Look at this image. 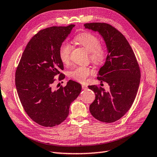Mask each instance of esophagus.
Returning a JSON list of instances; mask_svg holds the SVG:
<instances>
[{"mask_svg":"<svg viewBox=\"0 0 157 157\" xmlns=\"http://www.w3.org/2000/svg\"><path fill=\"white\" fill-rule=\"evenodd\" d=\"M82 89H83V90L86 89H87V86H86V85H82Z\"/></svg>","mask_w":157,"mask_h":157,"instance_id":"34e87169","label":"esophagus"}]
</instances>
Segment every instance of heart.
I'll return each instance as SVG.
<instances>
[{"mask_svg": "<svg viewBox=\"0 0 157 157\" xmlns=\"http://www.w3.org/2000/svg\"><path fill=\"white\" fill-rule=\"evenodd\" d=\"M75 40L90 52V59L96 65H100L105 62L107 57V51L100 44V39L96 35L90 32H83L75 37ZM72 50L71 44L67 41L63 42L60 46L59 57L65 65H68L71 61ZM92 73L93 71L90 68L79 66L69 72V77L76 82L83 83Z\"/></svg>", "mask_w": 157, "mask_h": 157, "instance_id": "1", "label": "heart"}]
</instances>
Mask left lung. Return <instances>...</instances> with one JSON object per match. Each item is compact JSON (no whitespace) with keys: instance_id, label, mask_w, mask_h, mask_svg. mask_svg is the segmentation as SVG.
<instances>
[{"instance_id":"8db88e82","label":"left lung","mask_w":157,"mask_h":157,"mask_svg":"<svg viewBox=\"0 0 157 157\" xmlns=\"http://www.w3.org/2000/svg\"><path fill=\"white\" fill-rule=\"evenodd\" d=\"M84 26L100 33L108 50L97 79L108 83L109 90L105 91L100 86H89L96 95L90 112L102 122H114L124 117L135 101L140 84V67L131 46L117 29L105 22L86 23Z\"/></svg>"}]
</instances>
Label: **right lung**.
I'll use <instances>...</instances> for the list:
<instances>
[{
	"instance_id": "add662e5",
	"label": "right lung",
	"mask_w": 157,
	"mask_h": 157,
	"mask_svg": "<svg viewBox=\"0 0 157 157\" xmlns=\"http://www.w3.org/2000/svg\"><path fill=\"white\" fill-rule=\"evenodd\" d=\"M74 26L40 30L27 44L16 70L15 85L22 105L29 117L44 127L65 121L71 103L82 90V85L72 80L59 89L53 88L57 75L59 81L65 78L59 72L64 68L59 48Z\"/></svg>"
}]
</instances>
